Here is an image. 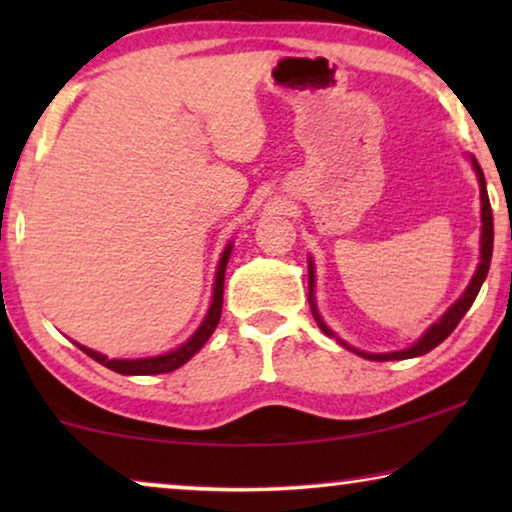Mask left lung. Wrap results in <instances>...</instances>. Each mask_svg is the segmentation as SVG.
I'll return each instance as SVG.
<instances>
[{
	"mask_svg": "<svg viewBox=\"0 0 512 512\" xmlns=\"http://www.w3.org/2000/svg\"><path fill=\"white\" fill-rule=\"evenodd\" d=\"M471 160L473 170H475V177H478V184H480V263L478 268H475L471 282L464 289V293L454 300V303L447 307L443 317L438 321H433V324L426 328V331L419 335V338L412 342L410 347L405 349H398V352H384V354H373V352H363V349H356L352 345H347L345 340L338 338L331 328L326 326V321L321 319L319 314V307H317V298H314V284H317V275H314V261L312 258H307V279H310V310H312V317L317 321V326L324 331L328 338H335L340 342L342 347H347L349 352L363 356V359H370V361H401V359H415V356H422V354H429L433 347H438L440 342H443L447 335H450L454 328L461 319H464V314L471 310L473 300L478 298L480 293V286L482 282L487 279V272H489V263H492V249H494V219H492V207H489V195H487V184H485V174H482L478 160L473 156H468Z\"/></svg>",
	"mask_w": 512,
	"mask_h": 512,
	"instance_id": "1",
	"label": "left lung"
}]
</instances>
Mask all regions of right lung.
Here are the masks:
<instances>
[{
    "instance_id": "obj_1",
    "label": "right lung",
    "mask_w": 512,
    "mask_h": 512,
    "mask_svg": "<svg viewBox=\"0 0 512 512\" xmlns=\"http://www.w3.org/2000/svg\"><path fill=\"white\" fill-rule=\"evenodd\" d=\"M233 254V240L226 244V249L221 251L219 265H216V277H214V291H212V303H209V310L205 314V319L200 321V326L195 328L191 338L186 342H181L179 347L170 349L165 354H156V356H144V359H109L107 354L95 352V349L83 347L79 342H74L76 347L81 349L83 354H88L90 359H95L97 363H102L104 368L114 370L118 375H160V373H172L184 366L186 361H191L195 354L205 347V342L212 338L216 324L221 319V307H223V279H226V265L228 258Z\"/></svg>"
}]
</instances>
